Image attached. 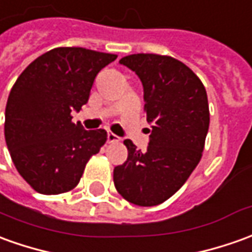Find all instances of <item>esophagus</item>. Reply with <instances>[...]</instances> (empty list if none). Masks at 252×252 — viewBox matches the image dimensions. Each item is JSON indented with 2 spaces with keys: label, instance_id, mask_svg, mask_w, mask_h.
Returning <instances> with one entry per match:
<instances>
[{
  "label": "esophagus",
  "instance_id": "1",
  "mask_svg": "<svg viewBox=\"0 0 252 252\" xmlns=\"http://www.w3.org/2000/svg\"><path fill=\"white\" fill-rule=\"evenodd\" d=\"M121 138L116 136V134H114V133H111V131H108V134H107V141L108 143H118Z\"/></svg>",
  "mask_w": 252,
  "mask_h": 252
}]
</instances>
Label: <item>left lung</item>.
<instances>
[{
  "instance_id": "1",
  "label": "left lung",
  "mask_w": 252,
  "mask_h": 252,
  "mask_svg": "<svg viewBox=\"0 0 252 252\" xmlns=\"http://www.w3.org/2000/svg\"><path fill=\"white\" fill-rule=\"evenodd\" d=\"M144 86V111L152 123L147 151L125 140L127 160L114 169L116 190L127 202L149 207L166 202L202 159L210 111L204 85L171 56L137 53L122 57Z\"/></svg>"
}]
</instances>
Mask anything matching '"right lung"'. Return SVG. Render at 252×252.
Returning <instances> with one entry per match:
<instances>
[{
  "label": "right lung",
  "instance_id": "add662e5",
  "mask_svg": "<svg viewBox=\"0 0 252 252\" xmlns=\"http://www.w3.org/2000/svg\"><path fill=\"white\" fill-rule=\"evenodd\" d=\"M116 55L55 48L19 75L5 108V141L31 188L59 195L78 185L86 163L107 141L104 129L85 130L71 112L88 103L98 71Z\"/></svg>",
  "mask_w": 252,
  "mask_h": 252
}]
</instances>
